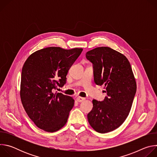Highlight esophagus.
Listing matches in <instances>:
<instances>
[{
	"label": "esophagus",
	"mask_w": 157,
	"mask_h": 157,
	"mask_svg": "<svg viewBox=\"0 0 157 157\" xmlns=\"http://www.w3.org/2000/svg\"><path fill=\"white\" fill-rule=\"evenodd\" d=\"M84 100H85V98H82V97H78L76 98V101L78 102H81L82 101H83Z\"/></svg>",
	"instance_id": "34e87169"
}]
</instances>
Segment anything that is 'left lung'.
Segmentation results:
<instances>
[{"instance_id": "1", "label": "left lung", "mask_w": 157, "mask_h": 157, "mask_svg": "<svg viewBox=\"0 0 157 157\" xmlns=\"http://www.w3.org/2000/svg\"><path fill=\"white\" fill-rule=\"evenodd\" d=\"M93 63L96 84L104 86L107 96L103 101L93 100L87 114L89 124L104 133L119 127L127 117L137 91L130 64L121 53L109 47H98L86 54Z\"/></svg>"}]
</instances>
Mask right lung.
I'll list each match as a JSON object with an SVG mask.
<instances>
[{
  "label": "right lung",
  "instance_id": "add662e5",
  "mask_svg": "<svg viewBox=\"0 0 157 157\" xmlns=\"http://www.w3.org/2000/svg\"><path fill=\"white\" fill-rule=\"evenodd\" d=\"M82 50L48 47L34 52L25 62L20 98L27 115L38 128L53 132L68 121L74 99L53 92L66 84V75Z\"/></svg>",
  "mask_w": 157,
  "mask_h": 157
}]
</instances>
